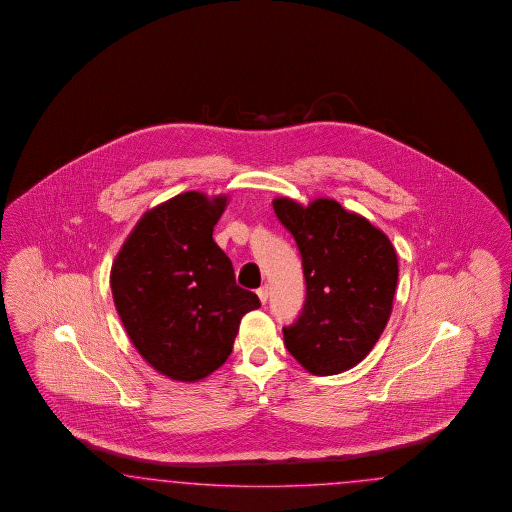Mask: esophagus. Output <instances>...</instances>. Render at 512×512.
<instances>
[{"label": "esophagus", "instance_id": "1", "mask_svg": "<svg viewBox=\"0 0 512 512\" xmlns=\"http://www.w3.org/2000/svg\"><path fill=\"white\" fill-rule=\"evenodd\" d=\"M268 295H270V293H268V285H263V287H259V289H257V296H259V300H261L263 304H266Z\"/></svg>", "mask_w": 512, "mask_h": 512}]
</instances>
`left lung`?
I'll use <instances>...</instances> for the list:
<instances>
[{
  "label": "left lung",
  "instance_id": "obj_1",
  "mask_svg": "<svg viewBox=\"0 0 512 512\" xmlns=\"http://www.w3.org/2000/svg\"><path fill=\"white\" fill-rule=\"evenodd\" d=\"M274 212L295 236L306 302L283 328L289 353L315 375L357 366L383 334L398 285V257L387 234L332 199L308 206L274 199Z\"/></svg>",
  "mask_w": 512,
  "mask_h": 512
}]
</instances>
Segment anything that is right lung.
<instances>
[{
	"label": "right lung",
	"mask_w": 512,
	"mask_h": 512,
	"mask_svg": "<svg viewBox=\"0 0 512 512\" xmlns=\"http://www.w3.org/2000/svg\"><path fill=\"white\" fill-rule=\"evenodd\" d=\"M227 197L187 191L140 217L110 270L129 340L155 372L195 383L233 351L242 317L261 306L236 285L233 263L212 238Z\"/></svg>",
	"instance_id": "obj_1"
}]
</instances>
